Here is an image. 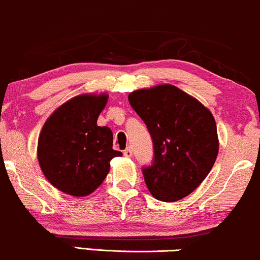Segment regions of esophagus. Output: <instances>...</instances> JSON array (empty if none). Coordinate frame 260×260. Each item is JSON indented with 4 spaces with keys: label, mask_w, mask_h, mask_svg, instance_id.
<instances>
[{
    "label": "esophagus",
    "mask_w": 260,
    "mask_h": 260,
    "mask_svg": "<svg viewBox=\"0 0 260 260\" xmlns=\"http://www.w3.org/2000/svg\"><path fill=\"white\" fill-rule=\"evenodd\" d=\"M123 155L126 156V157H132V155H133L132 149H131V148H127V149L124 150V151H123Z\"/></svg>",
    "instance_id": "obj_1"
}]
</instances>
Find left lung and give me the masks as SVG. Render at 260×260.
<instances>
[{"instance_id":"obj_1","label":"left lung","mask_w":260,"mask_h":260,"mask_svg":"<svg viewBox=\"0 0 260 260\" xmlns=\"http://www.w3.org/2000/svg\"><path fill=\"white\" fill-rule=\"evenodd\" d=\"M128 100L154 144V162L143 168L149 191L164 202L186 198L208 176L217 158L219 140L213 115L172 84L134 90Z\"/></svg>"}]
</instances>
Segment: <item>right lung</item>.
Returning a JSON list of instances; mask_svg holds the SVG:
<instances>
[{
  "instance_id": "add662e5",
  "label": "right lung",
  "mask_w": 260,
  "mask_h": 260,
  "mask_svg": "<svg viewBox=\"0 0 260 260\" xmlns=\"http://www.w3.org/2000/svg\"><path fill=\"white\" fill-rule=\"evenodd\" d=\"M109 95L81 94L59 106L43 124L37 158L53 186L83 198L98 187L121 151L112 149V132L96 124Z\"/></svg>"
}]
</instances>
